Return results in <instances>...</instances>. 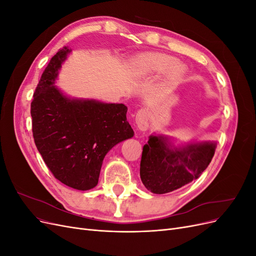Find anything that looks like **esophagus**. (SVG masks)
Instances as JSON below:
<instances>
[{
    "label": "esophagus",
    "instance_id": "obj_1",
    "mask_svg": "<svg viewBox=\"0 0 256 256\" xmlns=\"http://www.w3.org/2000/svg\"><path fill=\"white\" fill-rule=\"evenodd\" d=\"M136 122L138 129L141 131H146L148 128V118H147V112L145 110H138L136 115Z\"/></svg>",
    "mask_w": 256,
    "mask_h": 256
}]
</instances>
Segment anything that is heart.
I'll return each instance as SVG.
<instances>
[{"mask_svg":"<svg viewBox=\"0 0 256 256\" xmlns=\"http://www.w3.org/2000/svg\"><path fill=\"white\" fill-rule=\"evenodd\" d=\"M138 66L144 74H162L168 70V81L173 84L180 81L187 72L184 64L177 63L176 58L164 53H150L143 56Z\"/></svg>","mask_w":256,"mask_h":256,"instance_id":"heart-1","label":"heart"}]
</instances>
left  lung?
<instances>
[{"mask_svg": "<svg viewBox=\"0 0 256 256\" xmlns=\"http://www.w3.org/2000/svg\"><path fill=\"white\" fill-rule=\"evenodd\" d=\"M214 141L193 140L175 144L164 134H150L143 146L140 176L147 190L164 194L184 187L200 176L216 152Z\"/></svg>", "mask_w": 256, "mask_h": 256, "instance_id": "left-lung-1", "label": "left lung"}]
</instances>
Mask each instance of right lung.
<instances>
[{
  "instance_id": "obj_1",
  "label": "right lung",
  "mask_w": 256,
  "mask_h": 256,
  "mask_svg": "<svg viewBox=\"0 0 256 256\" xmlns=\"http://www.w3.org/2000/svg\"><path fill=\"white\" fill-rule=\"evenodd\" d=\"M70 52L69 47L60 49L46 67L30 116L36 147L54 177L85 191L97 186L108 152L134 132L125 104L72 98L54 85Z\"/></svg>"
}]
</instances>
